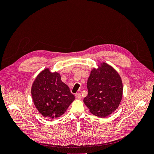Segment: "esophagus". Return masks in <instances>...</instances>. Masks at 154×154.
<instances>
[{
	"label": "esophagus",
	"mask_w": 154,
	"mask_h": 154,
	"mask_svg": "<svg viewBox=\"0 0 154 154\" xmlns=\"http://www.w3.org/2000/svg\"><path fill=\"white\" fill-rule=\"evenodd\" d=\"M75 96H76V99L80 100V99L82 98V95H81L80 93H76V94H75Z\"/></svg>",
	"instance_id": "esophagus-1"
}]
</instances>
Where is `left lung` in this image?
Segmentation results:
<instances>
[{
    "label": "left lung",
    "mask_w": 154,
    "mask_h": 154,
    "mask_svg": "<svg viewBox=\"0 0 154 154\" xmlns=\"http://www.w3.org/2000/svg\"><path fill=\"white\" fill-rule=\"evenodd\" d=\"M88 94L83 99L91 112L105 118L119 106L123 96V83L116 70L105 62L93 68L87 80Z\"/></svg>",
    "instance_id": "1"
}]
</instances>
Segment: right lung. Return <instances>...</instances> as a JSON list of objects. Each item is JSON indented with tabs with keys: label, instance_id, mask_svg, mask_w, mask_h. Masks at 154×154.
Instances as JSON below:
<instances>
[{
	"label": "right lung",
	"instance_id": "add662e5",
	"mask_svg": "<svg viewBox=\"0 0 154 154\" xmlns=\"http://www.w3.org/2000/svg\"><path fill=\"white\" fill-rule=\"evenodd\" d=\"M31 96L36 109L45 118L54 119L66 112L75 100L69 87L57 72L49 68L41 71L31 87Z\"/></svg>",
	"mask_w": 154,
	"mask_h": 154
}]
</instances>
